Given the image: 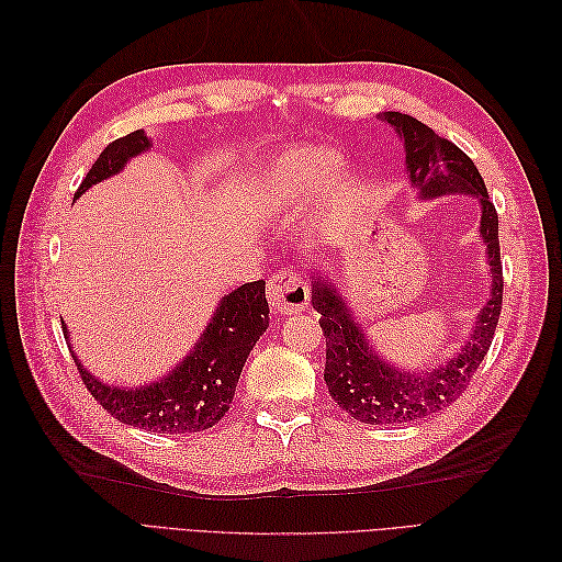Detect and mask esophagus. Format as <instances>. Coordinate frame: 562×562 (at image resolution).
<instances>
[{"label":"esophagus","instance_id":"esophagus-1","mask_svg":"<svg viewBox=\"0 0 562 562\" xmlns=\"http://www.w3.org/2000/svg\"><path fill=\"white\" fill-rule=\"evenodd\" d=\"M267 300L271 312H302L310 304V283L295 269H279L267 283Z\"/></svg>","mask_w":562,"mask_h":562}]
</instances>
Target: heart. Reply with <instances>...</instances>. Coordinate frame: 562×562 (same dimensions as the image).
Masks as SVG:
<instances>
[{"label": "heart", "mask_w": 562, "mask_h": 562, "mask_svg": "<svg viewBox=\"0 0 562 562\" xmlns=\"http://www.w3.org/2000/svg\"><path fill=\"white\" fill-rule=\"evenodd\" d=\"M339 171V159L318 149H302L283 157L267 184V201L271 206H288L307 201L321 192Z\"/></svg>", "instance_id": "obj_1"}]
</instances>
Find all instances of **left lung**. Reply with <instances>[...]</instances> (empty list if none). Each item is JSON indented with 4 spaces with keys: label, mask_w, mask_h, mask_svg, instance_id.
Listing matches in <instances>:
<instances>
[{
    "label": "left lung",
    "mask_w": 562,
    "mask_h": 562,
    "mask_svg": "<svg viewBox=\"0 0 562 562\" xmlns=\"http://www.w3.org/2000/svg\"><path fill=\"white\" fill-rule=\"evenodd\" d=\"M389 126L401 135L405 147V166L411 184L422 199L443 194H471L481 203V236L492 274V291L485 307L475 318L469 342L446 366L422 372H405L382 361L366 342L359 323L349 314L345 300L333 285L314 277L312 304L321 314L318 323L326 337V370L335 403L363 424H396L434 417L464 394L473 372L483 363L495 337L502 314V260H499V220L495 203L487 196V187L475 164L448 138H440L427 124L411 114L384 112Z\"/></svg>",
    "instance_id": "obj_1"
}]
</instances>
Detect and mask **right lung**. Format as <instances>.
Returning <instances> with one entry per match:
<instances>
[{
    "instance_id": "1",
    "label": "right lung",
    "mask_w": 562,
    "mask_h": 562,
    "mask_svg": "<svg viewBox=\"0 0 562 562\" xmlns=\"http://www.w3.org/2000/svg\"><path fill=\"white\" fill-rule=\"evenodd\" d=\"M149 145L143 128L110 143L100 151L87 178L81 180L75 199L91 184L122 171L128 159L143 155ZM267 328L269 304L265 297V281H252L220 300L196 347L159 382L131 389L108 386L95 380L77 356L75 366L91 396L114 419L155 434H194L211 429L225 417L248 353Z\"/></svg>"
}]
</instances>
